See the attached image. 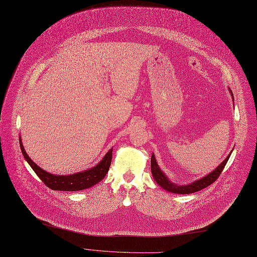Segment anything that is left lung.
Segmentation results:
<instances>
[{
	"label": "left lung",
	"mask_w": 257,
	"mask_h": 257,
	"mask_svg": "<svg viewBox=\"0 0 257 257\" xmlns=\"http://www.w3.org/2000/svg\"><path fill=\"white\" fill-rule=\"evenodd\" d=\"M229 157H230V154L227 156V158L217 169H215L213 172H211L210 174H208L207 176L195 181L192 184H187V185H177L175 183H172L168 179L166 175L164 174V172L159 169V167L156 163V159L154 157V154H152V156H151V171H152V175H153L155 181L157 182V184H159L161 187L165 188V190H167L168 192H171L174 194H193L198 191L203 190V188L207 187L208 185H210L211 183H213L219 178L222 171L224 170V168L227 164Z\"/></svg>",
	"instance_id": "8db88e82"
}]
</instances>
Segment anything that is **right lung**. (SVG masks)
Segmentation results:
<instances>
[{"mask_svg":"<svg viewBox=\"0 0 257 257\" xmlns=\"http://www.w3.org/2000/svg\"><path fill=\"white\" fill-rule=\"evenodd\" d=\"M20 145L21 149L23 152L24 157L28 161L30 167L33 169V171L36 173L37 176L40 178L48 187L54 191H67V192H75V191H81L85 190L94 184L100 182L102 179H104L105 175L107 174L108 170H109L111 158H112V149H110L106 153L104 158L102 159L101 163L93 167L90 170L80 172L73 175H66V176H57V175H52L43 169H40L37 165H35L31 158L26 153L23 144L21 142L20 138Z\"/></svg>","mask_w":257,"mask_h":257,"instance_id":"add662e5","label":"right lung"}]
</instances>
